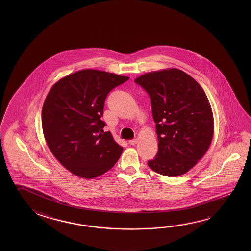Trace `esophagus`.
<instances>
[{
  "label": "esophagus",
  "instance_id": "obj_1",
  "mask_svg": "<svg viewBox=\"0 0 251 251\" xmlns=\"http://www.w3.org/2000/svg\"><path fill=\"white\" fill-rule=\"evenodd\" d=\"M136 142H137V139H136V138H134V139L129 140V141H128V143H129V144H131V145L136 144Z\"/></svg>",
  "mask_w": 251,
  "mask_h": 251
}]
</instances>
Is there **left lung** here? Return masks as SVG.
<instances>
[{"label":"left lung","instance_id":"left-lung-1","mask_svg":"<svg viewBox=\"0 0 251 251\" xmlns=\"http://www.w3.org/2000/svg\"><path fill=\"white\" fill-rule=\"evenodd\" d=\"M135 82L147 92L156 124L158 151L150 168L167 177L187 173L209 148L214 118L199 83L172 68L145 74Z\"/></svg>","mask_w":251,"mask_h":251}]
</instances>
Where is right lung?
<instances>
[{
  "instance_id": "obj_1",
  "label": "right lung",
  "mask_w": 251,
  "mask_h": 251,
  "mask_svg": "<svg viewBox=\"0 0 251 251\" xmlns=\"http://www.w3.org/2000/svg\"><path fill=\"white\" fill-rule=\"evenodd\" d=\"M128 77L78 71L56 83L42 109V127L54 156L78 177H99L115 165L124 148L101 121L107 95Z\"/></svg>"
}]
</instances>
